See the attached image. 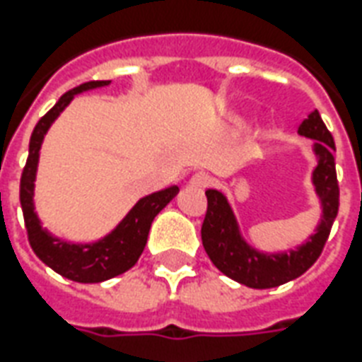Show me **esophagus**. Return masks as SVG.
<instances>
[{"mask_svg":"<svg viewBox=\"0 0 362 362\" xmlns=\"http://www.w3.org/2000/svg\"><path fill=\"white\" fill-rule=\"evenodd\" d=\"M210 176L206 173H195V175L189 178V186L195 187V189H204V187L210 186Z\"/></svg>","mask_w":362,"mask_h":362,"instance_id":"1","label":"esophagus"}]
</instances>
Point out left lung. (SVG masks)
<instances>
[{
    "instance_id": "obj_1",
    "label": "left lung",
    "mask_w": 362,
    "mask_h": 362,
    "mask_svg": "<svg viewBox=\"0 0 362 362\" xmlns=\"http://www.w3.org/2000/svg\"><path fill=\"white\" fill-rule=\"evenodd\" d=\"M298 135L314 139V153L317 158L312 182L321 203V221L314 235L295 250L281 253L257 252L244 240L238 221L227 197L218 189H206V216L201 227L204 252L216 269L231 280L253 289H269L295 280L304 274L323 252L334 218L338 214L337 163H334V139L327 129L317 110L298 125Z\"/></svg>"
}]
</instances>
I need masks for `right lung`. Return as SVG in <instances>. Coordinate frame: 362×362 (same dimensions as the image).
Returning <instances> with one entry per match:
<instances>
[{"label": "right lung", "instance_id": "1", "mask_svg": "<svg viewBox=\"0 0 362 362\" xmlns=\"http://www.w3.org/2000/svg\"><path fill=\"white\" fill-rule=\"evenodd\" d=\"M109 84L110 81L84 82L59 98L58 103L37 122L35 129L31 133L30 153H28V161L20 178V204H22V214H24L31 250L42 263L48 264L58 274L78 284H99L129 270L139 261L142 250L146 246L153 218L178 193V186H170L167 189L142 197L129 210V214L116 226L115 231L92 244H71V242L59 240L41 227V221L37 218L35 206H33V187H35V173L42 139L52 122L71 103V99L75 98L76 93L109 86Z\"/></svg>", "mask_w": 362, "mask_h": 362}]
</instances>
